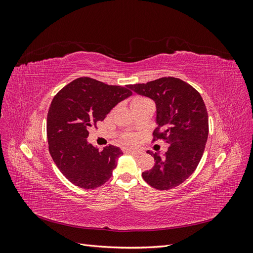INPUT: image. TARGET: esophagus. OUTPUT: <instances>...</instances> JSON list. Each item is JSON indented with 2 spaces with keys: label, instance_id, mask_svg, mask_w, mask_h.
Masks as SVG:
<instances>
[{
  "label": "esophagus",
  "instance_id": "34e87169",
  "mask_svg": "<svg viewBox=\"0 0 253 253\" xmlns=\"http://www.w3.org/2000/svg\"><path fill=\"white\" fill-rule=\"evenodd\" d=\"M126 153H127V154H131V155H140L141 152L136 150V149H127L126 150Z\"/></svg>",
  "mask_w": 253,
  "mask_h": 253
}]
</instances>
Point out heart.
<instances>
[{"label": "heart", "mask_w": 253, "mask_h": 253, "mask_svg": "<svg viewBox=\"0 0 253 253\" xmlns=\"http://www.w3.org/2000/svg\"><path fill=\"white\" fill-rule=\"evenodd\" d=\"M147 103H151V101L149 100V99L144 98V97H140V96H136V97L132 98L131 108H132V110H134L136 108H138V106H141V105L147 104ZM126 140L128 141V142H132V141H134V138H133L132 136L128 135V136L126 137Z\"/></svg>", "instance_id": "heart-1"}]
</instances>
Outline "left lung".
<instances>
[{
  "mask_svg": "<svg viewBox=\"0 0 253 253\" xmlns=\"http://www.w3.org/2000/svg\"><path fill=\"white\" fill-rule=\"evenodd\" d=\"M128 88L155 102L154 140L164 139L169 143L164 157L147 151L154 157L155 165L142 173V178L157 190L179 186L195 171L208 139V113L201 94L174 77L133 84Z\"/></svg>",
  "mask_w": 253,
  "mask_h": 253,
  "instance_id": "obj_1",
  "label": "left lung"
}]
</instances>
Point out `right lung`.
<instances>
[{
	"instance_id": "right-lung-1",
	"label": "right lung",
	"mask_w": 253,
	"mask_h": 253,
	"mask_svg": "<svg viewBox=\"0 0 253 253\" xmlns=\"http://www.w3.org/2000/svg\"><path fill=\"white\" fill-rule=\"evenodd\" d=\"M129 96L128 85H108L82 77L53 97L47 114L48 149L60 172L75 186L95 189L111 178L124 153L114 145L99 152L86 139L88 129Z\"/></svg>"
}]
</instances>
